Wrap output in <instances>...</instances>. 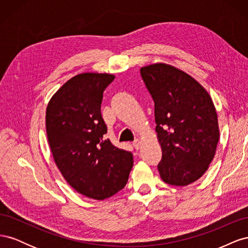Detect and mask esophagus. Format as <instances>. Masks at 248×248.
<instances>
[{
    "label": "esophagus",
    "instance_id": "obj_1",
    "mask_svg": "<svg viewBox=\"0 0 248 248\" xmlns=\"http://www.w3.org/2000/svg\"><path fill=\"white\" fill-rule=\"evenodd\" d=\"M132 145H133V147L136 148L137 150H138V149H140V140L139 139L134 140H133V142H132Z\"/></svg>",
    "mask_w": 248,
    "mask_h": 248
}]
</instances>
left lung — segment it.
I'll list each match as a JSON object with an SVG mask.
<instances>
[{
  "instance_id": "1",
  "label": "left lung",
  "mask_w": 248,
  "mask_h": 248,
  "mask_svg": "<svg viewBox=\"0 0 248 248\" xmlns=\"http://www.w3.org/2000/svg\"><path fill=\"white\" fill-rule=\"evenodd\" d=\"M140 76L155 103L161 179L174 186L197 181L214 158L219 140L211 97L196 79L167 64L142 67Z\"/></svg>"
}]
</instances>
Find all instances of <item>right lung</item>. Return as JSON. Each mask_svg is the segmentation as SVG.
<instances>
[{
    "label": "right lung",
    "instance_id": "1",
    "mask_svg": "<svg viewBox=\"0 0 248 248\" xmlns=\"http://www.w3.org/2000/svg\"><path fill=\"white\" fill-rule=\"evenodd\" d=\"M115 79L107 73H81L64 84L46 108L48 144L58 169L82 196L104 200L124 188L132 154L106 138L101 116L104 90Z\"/></svg>",
    "mask_w": 248,
    "mask_h": 248
}]
</instances>
